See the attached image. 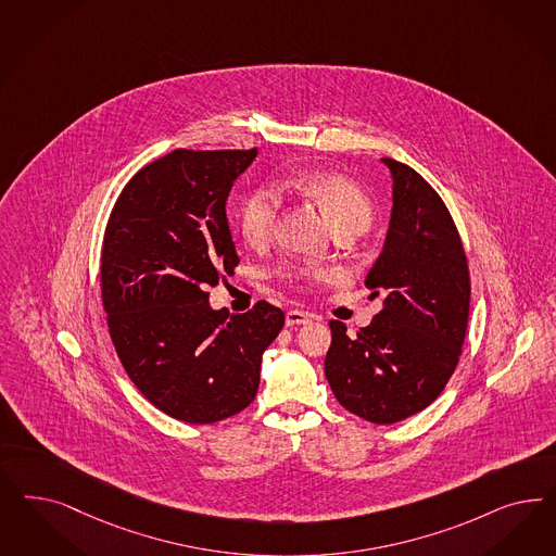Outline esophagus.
<instances>
[{"label":"esophagus","mask_w":556,"mask_h":556,"mask_svg":"<svg viewBox=\"0 0 556 556\" xmlns=\"http://www.w3.org/2000/svg\"><path fill=\"white\" fill-rule=\"evenodd\" d=\"M313 319L311 313L306 311H299V308H292L287 313V325L288 327H296V325H306V323Z\"/></svg>","instance_id":"1"}]
</instances>
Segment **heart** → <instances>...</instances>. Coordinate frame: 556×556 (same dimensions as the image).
<instances>
[{
	"label": "heart",
	"mask_w": 556,
	"mask_h": 556,
	"mask_svg": "<svg viewBox=\"0 0 556 556\" xmlns=\"http://www.w3.org/2000/svg\"><path fill=\"white\" fill-rule=\"evenodd\" d=\"M282 190H292L311 198L329 225L336 229L345 225L368 227L372 208L368 198L354 181L329 172H301L282 179ZM280 192L274 186H262L250 192L239 211V227L251 245H264L271 239L280 213ZM303 280H323L325 271H294Z\"/></svg>",
	"instance_id": "obj_1"
}]
</instances>
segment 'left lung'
Instances as JSON below:
<instances>
[{
    "label": "left lung",
    "mask_w": 556,
    "mask_h": 556,
    "mask_svg": "<svg viewBox=\"0 0 556 556\" xmlns=\"http://www.w3.org/2000/svg\"><path fill=\"white\" fill-rule=\"evenodd\" d=\"M393 179L389 231L366 276L384 308L354 338L329 321L325 377L348 412L378 426L403 421L444 391L465 341L470 280L446 204L405 163L382 157Z\"/></svg>",
    "instance_id": "left-lung-1"
}]
</instances>
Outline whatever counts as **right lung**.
<instances>
[{
	"instance_id": "obj_1",
	"label": "right lung",
	"mask_w": 556,
	"mask_h": 556,
	"mask_svg": "<svg viewBox=\"0 0 556 556\" xmlns=\"http://www.w3.org/2000/svg\"><path fill=\"white\" fill-rule=\"evenodd\" d=\"M257 149H176L137 172L102 245V301L126 375L160 412L215 424L243 412L285 313L260 301L235 315L206 288L239 264L227 198Z\"/></svg>"
}]
</instances>
